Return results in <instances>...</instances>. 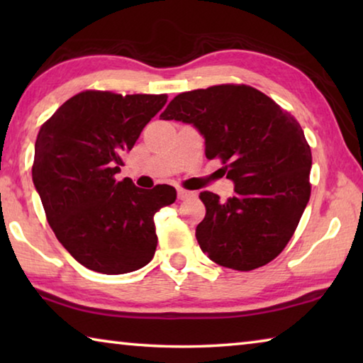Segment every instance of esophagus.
I'll return each mask as SVG.
<instances>
[{
    "mask_svg": "<svg viewBox=\"0 0 363 363\" xmlns=\"http://www.w3.org/2000/svg\"><path fill=\"white\" fill-rule=\"evenodd\" d=\"M195 196V192H190V190L186 189H177V199L179 200H187V199H192Z\"/></svg>",
    "mask_w": 363,
    "mask_h": 363,
    "instance_id": "34e87169",
    "label": "esophagus"
}]
</instances>
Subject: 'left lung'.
Listing matches in <instances>:
<instances>
[{"label":"left lung","mask_w":363,"mask_h":363,"mask_svg":"<svg viewBox=\"0 0 363 363\" xmlns=\"http://www.w3.org/2000/svg\"><path fill=\"white\" fill-rule=\"evenodd\" d=\"M160 118L195 126L205 138L206 158H220L235 184L225 201L208 190L200 194L206 206L195 230L201 251L235 270L275 259L311 196L312 153L299 123L247 84L177 94Z\"/></svg>","instance_id":"8db88e82"}]
</instances>
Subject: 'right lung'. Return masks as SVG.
I'll return each instance as SVG.
<instances>
[{"instance_id": "1", "label": "right lung", "mask_w": 363, "mask_h": 363, "mask_svg": "<svg viewBox=\"0 0 363 363\" xmlns=\"http://www.w3.org/2000/svg\"><path fill=\"white\" fill-rule=\"evenodd\" d=\"M167 101V94L83 91L40 128L32 177L46 219L62 247L94 272H133L155 255L153 216L174 203L176 189H139L115 174Z\"/></svg>"}]
</instances>
